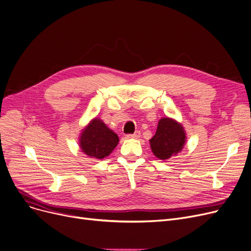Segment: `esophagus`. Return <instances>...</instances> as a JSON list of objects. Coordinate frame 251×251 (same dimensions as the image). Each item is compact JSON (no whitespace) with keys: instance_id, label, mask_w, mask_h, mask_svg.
<instances>
[{"instance_id":"34e87169","label":"esophagus","mask_w":251,"mask_h":251,"mask_svg":"<svg viewBox=\"0 0 251 251\" xmlns=\"http://www.w3.org/2000/svg\"><path fill=\"white\" fill-rule=\"evenodd\" d=\"M127 137L128 138H134V139H137V138H139L140 137V131H136L135 133H133V134H129V135H127Z\"/></svg>"}]
</instances>
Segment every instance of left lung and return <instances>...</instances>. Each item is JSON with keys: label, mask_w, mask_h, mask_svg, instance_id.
<instances>
[{"label": "left lung", "mask_w": 251, "mask_h": 251, "mask_svg": "<svg viewBox=\"0 0 251 251\" xmlns=\"http://www.w3.org/2000/svg\"><path fill=\"white\" fill-rule=\"evenodd\" d=\"M186 140V131L182 124L173 118L163 117L157 123L155 134L150 144L157 159L167 161L182 151Z\"/></svg>", "instance_id": "8db88e82"}]
</instances>
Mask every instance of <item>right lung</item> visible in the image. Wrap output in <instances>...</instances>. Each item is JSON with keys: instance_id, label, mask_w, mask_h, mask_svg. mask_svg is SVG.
<instances>
[{"instance_id": "obj_1", "label": "right lung", "mask_w": 251, "mask_h": 251, "mask_svg": "<svg viewBox=\"0 0 251 251\" xmlns=\"http://www.w3.org/2000/svg\"><path fill=\"white\" fill-rule=\"evenodd\" d=\"M78 143L84 154L91 159L102 160L118 146L119 137L102 120L96 117L81 130Z\"/></svg>"}]
</instances>
